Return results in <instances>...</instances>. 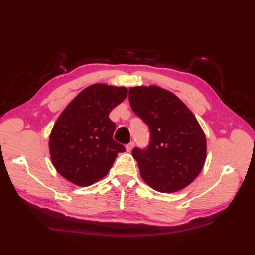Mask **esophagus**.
Segmentation results:
<instances>
[{
	"mask_svg": "<svg viewBox=\"0 0 255 255\" xmlns=\"http://www.w3.org/2000/svg\"><path fill=\"white\" fill-rule=\"evenodd\" d=\"M133 147H134V142H130L126 145V150L128 151V152H130V151L133 149Z\"/></svg>",
	"mask_w": 255,
	"mask_h": 255,
	"instance_id": "obj_1",
	"label": "esophagus"
}]
</instances>
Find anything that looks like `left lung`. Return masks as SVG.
I'll return each mask as SVG.
<instances>
[{
    "mask_svg": "<svg viewBox=\"0 0 255 255\" xmlns=\"http://www.w3.org/2000/svg\"><path fill=\"white\" fill-rule=\"evenodd\" d=\"M128 97L150 130L148 148L132 150L142 180L161 193L181 191L206 161V137L196 117L176 95L159 86H134Z\"/></svg>",
    "mask_w": 255,
    "mask_h": 255,
    "instance_id": "left-lung-1",
    "label": "left lung"
}]
</instances>
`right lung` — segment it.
I'll return each mask as SVG.
<instances>
[{
	"label": "right lung",
	"mask_w": 255,
	"mask_h": 255,
	"mask_svg": "<svg viewBox=\"0 0 255 255\" xmlns=\"http://www.w3.org/2000/svg\"><path fill=\"white\" fill-rule=\"evenodd\" d=\"M124 86L92 84L81 91L58 117L49 138L53 166L78 186H90L104 177L119 152L113 139L116 125L108 115L126 99Z\"/></svg>",
	"instance_id": "obj_1"
}]
</instances>
